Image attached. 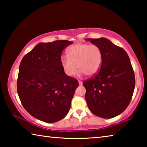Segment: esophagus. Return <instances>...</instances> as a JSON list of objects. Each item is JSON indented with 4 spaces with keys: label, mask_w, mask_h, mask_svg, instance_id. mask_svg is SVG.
<instances>
[{
    "label": "esophagus",
    "mask_w": 147,
    "mask_h": 147,
    "mask_svg": "<svg viewBox=\"0 0 147 147\" xmlns=\"http://www.w3.org/2000/svg\"><path fill=\"white\" fill-rule=\"evenodd\" d=\"M78 83H79V85H80V86L82 85V81L78 80Z\"/></svg>",
    "instance_id": "34e87169"
}]
</instances>
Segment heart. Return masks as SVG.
I'll use <instances>...</instances> for the list:
<instances>
[{"label": "heart", "instance_id": "1", "mask_svg": "<svg viewBox=\"0 0 147 147\" xmlns=\"http://www.w3.org/2000/svg\"><path fill=\"white\" fill-rule=\"evenodd\" d=\"M68 55L61 56V63L64 73L69 76L75 74L77 67L80 70V73L93 76L100 71L102 63V52L96 45H73L68 49Z\"/></svg>", "mask_w": 147, "mask_h": 147}]
</instances>
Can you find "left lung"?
I'll list each match as a JSON object with an SVG mask.
<instances>
[{"label":"left lung","instance_id":"obj_1","mask_svg":"<svg viewBox=\"0 0 147 147\" xmlns=\"http://www.w3.org/2000/svg\"><path fill=\"white\" fill-rule=\"evenodd\" d=\"M102 52L98 73L84 81L86 100L94 115L111 119L125 110L132 98L135 75L128 54L121 47L104 38L86 39Z\"/></svg>","mask_w":147,"mask_h":147}]
</instances>
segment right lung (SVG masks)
I'll return each mask as SVG.
<instances>
[{"label":"right lung","instance_id":"obj_1","mask_svg":"<svg viewBox=\"0 0 147 147\" xmlns=\"http://www.w3.org/2000/svg\"><path fill=\"white\" fill-rule=\"evenodd\" d=\"M67 40L39 43L24 56L19 65L17 93L24 109L34 117L55 123L68 113L78 88L76 79L64 73L62 51Z\"/></svg>","mask_w":147,"mask_h":147}]
</instances>
